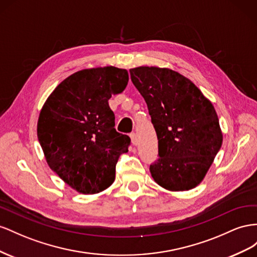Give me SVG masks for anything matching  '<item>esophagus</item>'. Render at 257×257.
Segmentation results:
<instances>
[{
	"mask_svg": "<svg viewBox=\"0 0 257 257\" xmlns=\"http://www.w3.org/2000/svg\"><path fill=\"white\" fill-rule=\"evenodd\" d=\"M130 139H131V143H133V145L138 144V138H137V135L135 133L130 134Z\"/></svg>",
	"mask_w": 257,
	"mask_h": 257,
	"instance_id": "34e87169",
	"label": "esophagus"
}]
</instances>
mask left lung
I'll use <instances>...</instances> for the list:
<instances>
[{"instance_id":"obj_1","label":"left lung","mask_w":257,"mask_h":257,"mask_svg":"<svg viewBox=\"0 0 257 257\" xmlns=\"http://www.w3.org/2000/svg\"><path fill=\"white\" fill-rule=\"evenodd\" d=\"M130 76L142 94L158 138L152 177L170 192L199 185L223 143L211 101L192 80L167 68L138 67Z\"/></svg>"}]
</instances>
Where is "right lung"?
Instances as JSON below:
<instances>
[{"mask_svg": "<svg viewBox=\"0 0 257 257\" xmlns=\"http://www.w3.org/2000/svg\"><path fill=\"white\" fill-rule=\"evenodd\" d=\"M129 80L127 70L84 69L63 79L44 103L38 138L49 168L79 194H97L113 184L119 156L130 138L115 130L108 105Z\"/></svg>", "mask_w": 257, "mask_h": 257, "instance_id": "right-lung-1", "label": "right lung"}]
</instances>
